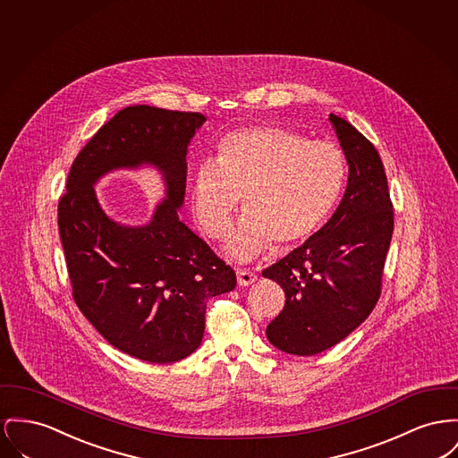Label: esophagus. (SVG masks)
<instances>
[{
	"instance_id": "34e87169",
	"label": "esophagus",
	"mask_w": 458,
	"mask_h": 458,
	"mask_svg": "<svg viewBox=\"0 0 458 458\" xmlns=\"http://www.w3.org/2000/svg\"><path fill=\"white\" fill-rule=\"evenodd\" d=\"M258 280V275L250 269H237V284L241 287H249Z\"/></svg>"
}]
</instances>
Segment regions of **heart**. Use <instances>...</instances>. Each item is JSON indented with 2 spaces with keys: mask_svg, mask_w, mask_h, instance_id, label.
Instances as JSON below:
<instances>
[{
  "mask_svg": "<svg viewBox=\"0 0 458 458\" xmlns=\"http://www.w3.org/2000/svg\"><path fill=\"white\" fill-rule=\"evenodd\" d=\"M346 161L330 141L306 140L282 126L232 131L216 147L215 161L199 164L191 211L202 232L226 235L243 197V216L226 252L247 261L273 243L278 252L310 241L335 209Z\"/></svg>",
  "mask_w": 458,
  "mask_h": 458,
  "instance_id": "b5f03b06",
  "label": "heart"
}]
</instances>
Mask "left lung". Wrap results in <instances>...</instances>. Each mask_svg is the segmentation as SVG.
Instances as JSON below:
<instances>
[{
    "label": "left lung",
    "mask_w": 458,
    "mask_h": 458,
    "mask_svg": "<svg viewBox=\"0 0 458 458\" xmlns=\"http://www.w3.org/2000/svg\"><path fill=\"white\" fill-rule=\"evenodd\" d=\"M350 165L335 213L285 258L263 269L285 293L282 313L267 327L280 351L311 356L348 337L376 308L394 215L376 147L354 126L330 114Z\"/></svg>",
    "instance_id": "8db88e82"
}]
</instances>
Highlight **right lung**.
I'll use <instances>...</instances> for the list:
<instances>
[{"label": "right lung", "mask_w": 458, "mask_h": 458, "mask_svg": "<svg viewBox=\"0 0 458 458\" xmlns=\"http://www.w3.org/2000/svg\"><path fill=\"white\" fill-rule=\"evenodd\" d=\"M199 112L150 106L119 110L78 154L58 202V232L72 296L114 348L150 363L187 358L202 343L211 297L237 285L235 271L180 221L190 140ZM157 166L166 199L141 227L105 215L92 185L115 168Z\"/></svg>", "instance_id": "right-lung-1"}]
</instances>
